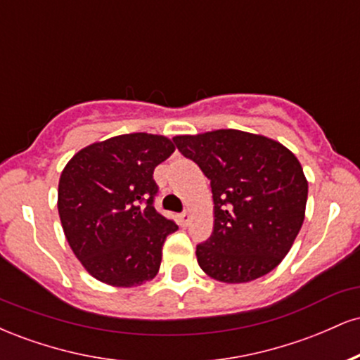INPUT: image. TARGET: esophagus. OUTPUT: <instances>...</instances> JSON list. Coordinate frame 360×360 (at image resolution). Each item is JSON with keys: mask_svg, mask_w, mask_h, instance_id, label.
<instances>
[{"mask_svg": "<svg viewBox=\"0 0 360 360\" xmlns=\"http://www.w3.org/2000/svg\"><path fill=\"white\" fill-rule=\"evenodd\" d=\"M179 221H181V225H183V226L188 225V223L191 221V213H189V212L181 213V214H179Z\"/></svg>", "mask_w": 360, "mask_h": 360, "instance_id": "34e87169", "label": "esophagus"}]
</instances>
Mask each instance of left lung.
<instances>
[{
  "label": "left lung",
  "mask_w": 360,
  "mask_h": 360,
  "mask_svg": "<svg viewBox=\"0 0 360 360\" xmlns=\"http://www.w3.org/2000/svg\"><path fill=\"white\" fill-rule=\"evenodd\" d=\"M172 140L212 186L213 232L196 245L201 269L226 284L276 269L307 210L308 181L296 155L278 140L232 128Z\"/></svg>",
  "instance_id": "obj_1"
}]
</instances>
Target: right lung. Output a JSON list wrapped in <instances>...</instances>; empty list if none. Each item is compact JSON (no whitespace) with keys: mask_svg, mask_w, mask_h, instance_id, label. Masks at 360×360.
Masks as SVG:
<instances>
[{"mask_svg":"<svg viewBox=\"0 0 360 360\" xmlns=\"http://www.w3.org/2000/svg\"><path fill=\"white\" fill-rule=\"evenodd\" d=\"M176 150L171 139L127 134L81 148L59 179L57 210L74 255L115 288L154 279L177 225L154 208V169Z\"/></svg>","mask_w":360,"mask_h":360,"instance_id":"1","label":"right lung"}]
</instances>
